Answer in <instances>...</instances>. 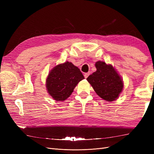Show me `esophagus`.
<instances>
[{"label":"esophagus","mask_w":154,"mask_h":154,"mask_svg":"<svg viewBox=\"0 0 154 154\" xmlns=\"http://www.w3.org/2000/svg\"><path fill=\"white\" fill-rule=\"evenodd\" d=\"M89 75H90V72H86V73L84 74V77H85V78H87Z\"/></svg>","instance_id":"obj_1"}]
</instances>
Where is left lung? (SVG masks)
<instances>
[{
    "mask_svg": "<svg viewBox=\"0 0 154 154\" xmlns=\"http://www.w3.org/2000/svg\"><path fill=\"white\" fill-rule=\"evenodd\" d=\"M95 66L96 71L87 80L96 94L107 101H112L119 97L123 88L122 77L110 64L97 61Z\"/></svg>",
    "mask_w": 154,
    "mask_h": 154,
    "instance_id": "obj_1",
    "label": "left lung"
}]
</instances>
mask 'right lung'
Masks as SVG:
<instances>
[{"instance_id": "add662e5", "label": "right lung", "mask_w": 154, "mask_h": 154, "mask_svg": "<svg viewBox=\"0 0 154 154\" xmlns=\"http://www.w3.org/2000/svg\"><path fill=\"white\" fill-rule=\"evenodd\" d=\"M84 76L80 70L71 62L58 64L49 72L46 79V88L56 101H64L71 96L78 83Z\"/></svg>"}]
</instances>
